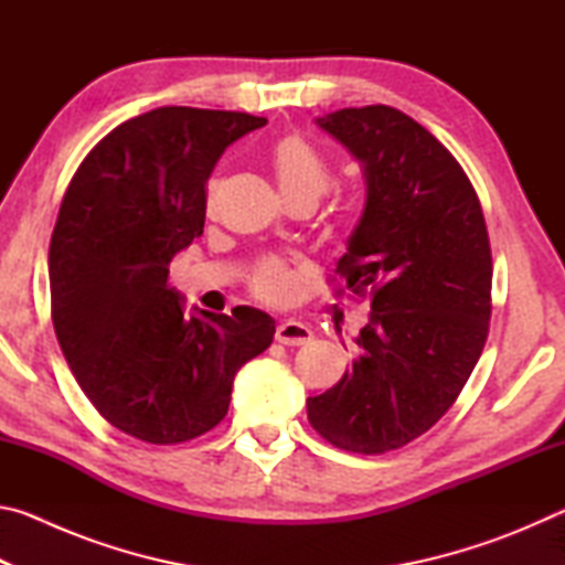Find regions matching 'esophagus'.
<instances>
[{
    "mask_svg": "<svg viewBox=\"0 0 565 565\" xmlns=\"http://www.w3.org/2000/svg\"><path fill=\"white\" fill-rule=\"evenodd\" d=\"M313 339L311 329L301 321H281L276 327V341L284 343V347H303Z\"/></svg>",
    "mask_w": 565,
    "mask_h": 565,
    "instance_id": "34e87169",
    "label": "esophagus"
}]
</instances>
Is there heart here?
Segmentation results:
<instances>
[{
    "label": "heart",
    "mask_w": 565,
    "mask_h": 565,
    "mask_svg": "<svg viewBox=\"0 0 565 565\" xmlns=\"http://www.w3.org/2000/svg\"><path fill=\"white\" fill-rule=\"evenodd\" d=\"M269 157L276 184H279L286 202H296V199L319 202V196L331 186V171L327 167V161H323V157L309 145V141L296 137V134H289V137H281L276 141ZM218 186H222V181L209 179V209L216 202ZM252 291L264 301L281 303L294 294V274L284 262L269 256V259H262L256 264V269L252 274Z\"/></svg>",
    "instance_id": "heart-1"
}]
</instances>
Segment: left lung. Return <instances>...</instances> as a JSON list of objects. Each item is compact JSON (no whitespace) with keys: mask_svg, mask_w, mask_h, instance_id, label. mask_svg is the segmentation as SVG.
<instances>
[{"mask_svg":"<svg viewBox=\"0 0 565 565\" xmlns=\"http://www.w3.org/2000/svg\"><path fill=\"white\" fill-rule=\"evenodd\" d=\"M319 127L359 161L366 206L337 264L341 291L369 296L359 356L306 401L329 444L386 454L426 434L461 394L491 319V244L466 171L431 131L384 104Z\"/></svg>","mask_w":565,"mask_h":565,"instance_id":"8db88e82","label":"left lung"}]
</instances>
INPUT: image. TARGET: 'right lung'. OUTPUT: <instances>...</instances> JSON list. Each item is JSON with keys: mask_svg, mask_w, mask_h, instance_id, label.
Instances as JSON below:
<instances>
[{"mask_svg": "<svg viewBox=\"0 0 565 565\" xmlns=\"http://www.w3.org/2000/svg\"><path fill=\"white\" fill-rule=\"evenodd\" d=\"M244 111L159 107L119 124L72 177L50 244L56 339L94 408L139 441L169 446L226 416L236 371L271 347L259 309L186 317L169 264L204 232L206 181Z\"/></svg>", "mask_w": 565, "mask_h": 565, "instance_id": "1", "label": "right lung"}]
</instances>
